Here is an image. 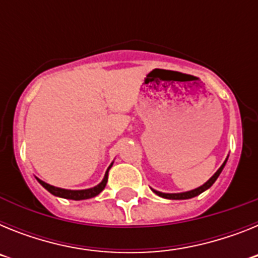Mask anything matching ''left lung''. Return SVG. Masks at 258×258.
I'll list each match as a JSON object with an SVG mask.
<instances>
[{
  "mask_svg": "<svg viewBox=\"0 0 258 258\" xmlns=\"http://www.w3.org/2000/svg\"><path fill=\"white\" fill-rule=\"evenodd\" d=\"M226 161H227V159H226V160H225V163H223L222 165H221L220 169H218L217 172L214 173V174L212 175L211 178H209L208 181L206 182V183L203 184V186H200V187L195 188V190H191V191H187V192H181V194H165V192H159V191H156V190H152V191H154V192L156 194V195H159V197L165 198V199H172V200L191 199V198L198 197V195H200V194L204 192V191H206V190H208V188L211 187L212 184H213L214 182H216V179L218 178V175H220L221 172H222L223 166H225V164H226Z\"/></svg>",
  "mask_w": 258,
  "mask_h": 258,
  "instance_id": "obj_1",
  "label": "left lung"
}]
</instances>
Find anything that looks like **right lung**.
<instances>
[{
	"instance_id": "add662e5",
	"label": "right lung",
	"mask_w": 258,
	"mask_h": 258,
	"mask_svg": "<svg viewBox=\"0 0 258 258\" xmlns=\"http://www.w3.org/2000/svg\"><path fill=\"white\" fill-rule=\"evenodd\" d=\"M112 166V164L108 166V169H107L106 174H104L103 181L101 182L99 184H97L95 187L88 188V190H66V188H59V187H54L51 184L46 183V182L41 181V179L37 178V181L40 182L50 194L52 195H55V197L59 198H64V199H71V200H84V199H90V198L97 197L98 194H101L103 191V188L106 187L107 179H108V170L109 168Z\"/></svg>"
}]
</instances>
